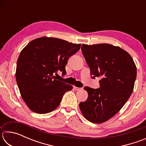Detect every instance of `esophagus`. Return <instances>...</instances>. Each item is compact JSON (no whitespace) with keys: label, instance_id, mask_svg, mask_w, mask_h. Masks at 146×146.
I'll list each match as a JSON object with an SVG mask.
<instances>
[{"label":"esophagus","instance_id":"1","mask_svg":"<svg viewBox=\"0 0 146 146\" xmlns=\"http://www.w3.org/2000/svg\"><path fill=\"white\" fill-rule=\"evenodd\" d=\"M73 88H74V90H76V91H78V90H81V88H78V87H76V86H73Z\"/></svg>","mask_w":146,"mask_h":146}]
</instances>
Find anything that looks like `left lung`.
Listing matches in <instances>:
<instances>
[{"instance_id": "left-lung-1", "label": "left lung", "mask_w": 146, "mask_h": 146, "mask_svg": "<svg viewBox=\"0 0 146 146\" xmlns=\"http://www.w3.org/2000/svg\"><path fill=\"white\" fill-rule=\"evenodd\" d=\"M82 52L92 78L100 77V88L85 87L88 98L79 104L86 119L106 122L122 109L134 89L137 67L129 53L109 44H82Z\"/></svg>"}]
</instances>
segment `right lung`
Listing matches in <instances>:
<instances>
[{"instance_id": "right-lung-1", "label": "right lung", "mask_w": 146, "mask_h": 146, "mask_svg": "<svg viewBox=\"0 0 146 146\" xmlns=\"http://www.w3.org/2000/svg\"><path fill=\"white\" fill-rule=\"evenodd\" d=\"M81 44L48 37L34 39L24 47L17 62L16 80L24 102L38 114L55 110L64 94L73 86L57 80L61 71L66 75L69 58L80 49Z\"/></svg>"}]
</instances>
